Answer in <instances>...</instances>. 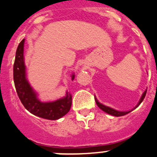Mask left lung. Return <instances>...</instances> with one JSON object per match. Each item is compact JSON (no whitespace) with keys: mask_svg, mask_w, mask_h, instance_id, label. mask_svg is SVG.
Masks as SVG:
<instances>
[{"mask_svg":"<svg viewBox=\"0 0 157 157\" xmlns=\"http://www.w3.org/2000/svg\"><path fill=\"white\" fill-rule=\"evenodd\" d=\"M146 92H147V90H145V92L143 93V94H142V96H141V99H140L139 102L138 103V105H136L135 107H134V109H136V108H138V106H139L140 104L143 101L144 98H145V95H146ZM95 101H96V103H97V105H98V106L99 107L100 109H101L102 111H104V112H105L106 113H108V114H110L112 115V116H125V115L128 114L129 112H130L131 111H133L134 109H132V110H130V111H127V112H120V111H117L116 110V109H112V108H110V107H108V106H105V105H102V104H101L99 102V101H98V99L95 98Z\"/></svg>","mask_w":157,"mask_h":157,"instance_id":"obj_1","label":"left lung"}]
</instances>
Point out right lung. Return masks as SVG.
Segmentation results:
<instances>
[{
    "label": "right lung",
    "instance_id": "add662e5",
    "mask_svg": "<svg viewBox=\"0 0 157 157\" xmlns=\"http://www.w3.org/2000/svg\"><path fill=\"white\" fill-rule=\"evenodd\" d=\"M24 41L25 39H23L19 44L13 66L14 83L19 98L25 109L34 116L46 120H58L70 111L71 95L67 92L64 98L52 102H41L37 98V94L30 86L26 77V66L23 56ZM74 78L75 75L73 74L71 79Z\"/></svg>",
    "mask_w": 157,
    "mask_h": 157
}]
</instances>
